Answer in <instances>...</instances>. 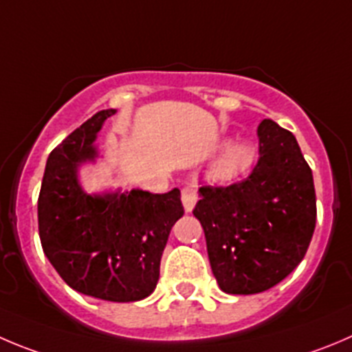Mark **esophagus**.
I'll return each mask as SVG.
<instances>
[{
	"label": "esophagus",
	"instance_id": "1",
	"mask_svg": "<svg viewBox=\"0 0 352 352\" xmlns=\"http://www.w3.org/2000/svg\"><path fill=\"white\" fill-rule=\"evenodd\" d=\"M182 200L183 207H185L186 212H192L193 207H195L199 195H197V188L193 185H186L182 188Z\"/></svg>",
	"mask_w": 352,
	"mask_h": 352
}]
</instances>
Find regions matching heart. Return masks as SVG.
<instances>
[{
    "mask_svg": "<svg viewBox=\"0 0 352 352\" xmlns=\"http://www.w3.org/2000/svg\"><path fill=\"white\" fill-rule=\"evenodd\" d=\"M254 159H256V150H254L252 145H249V143H236V145L230 146L224 152L214 173L221 179L239 178V176H242L243 173L250 169Z\"/></svg>",
    "mask_w": 352,
    "mask_h": 352,
    "instance_id": "heart-1",
    "label": "heart"
}]
</instances>
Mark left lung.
<instances>
[{
    "mask_svg": "<svg viewBox=\"0 0 352 352\" xmlns=\"http://www.w3.org/2000/svg\"><path fill=\"white\" fill-rule=\"evenodd\" d=\"M259 160L249 178L230 186H200L193 216L223 292L250 296L289 276L313 239V173L296 136L264 119L257 128Z\"/></svg>",
    "mask_w": 352,
    "mask_h": 352,
    "instance_id": "left-lung-1",
    "label": "left lung"
}]
</instances>
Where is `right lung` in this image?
I'll use <instances>...</instances> for the list:
<instances>
[{
	"mask_svg": "<svg viewBox=\"0 0 352 352\" xmlns=\"http://www.w3.org/2000/svg\"><path fill=\"white\" fill-rule=\"evenodd\" d=\"M113 113V109L100 110L50 153L38 200L39 239L70 289L112 302H135L155 290L170 228L185 210L178 188L102 195L82 190L79 166L98 157L93 143Z\"/></svg>",
	"mask_w": 352,
	"mask_h": 352,
	"instance_id": "add662e5",
	"label": "right lung"
}]
</instances>
